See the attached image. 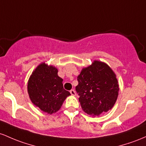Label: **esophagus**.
<instances>
[{"mask_svg":"<svg viewBox=\"0 0 146 146\" xmlns=\"http://www.w3.org/2000/svg\"><path fill=\"white\" fill-rule=\"evenodd\" d=\"M70 94H71L72 95H73V96H75L76 95V92H75L74 90H71L70 91Z\"/></svg>","mask_w":146,"mask_h":146,"instance_id":"1","label":"esophagus"}]
</instances>
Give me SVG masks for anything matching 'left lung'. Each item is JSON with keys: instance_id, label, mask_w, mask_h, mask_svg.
<instances>
[{"instance_id": "8db88e82", "label": "left lung", "mask_w": 146, "mask_h": 146, "mask_svg": "<svg viewBox=\"0 0 146 146\" xmlns=\"http://www.w3.org/2000/svg\"><path fill=\"white\" fill-rule=\"evenodd\" d=\"M76 91L81 108L89 115L98 117L112 109L119 95L115 74L108 65L95 60L82 70Z\"/></svg>"}]
</instances>
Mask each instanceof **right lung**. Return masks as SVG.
<instances>
[{
  "label": "right lung",
  "mask_w": 146,
  "mask_h": 146,
  "mask_svg": "<svg viewBox=\"0 0 146 146\" xmlns=\"http://www.w3.org/2000/svg\"><path fill=\"white\" fill-rule=\"evenodd\" d=\"M58 70L45 63L39 65L31 75L27 90L31 101L43 112H57L70 93L63 88V78L58 76Z\"/></svg>",
  "instance_id": "obj_1"
}]
</instances>
